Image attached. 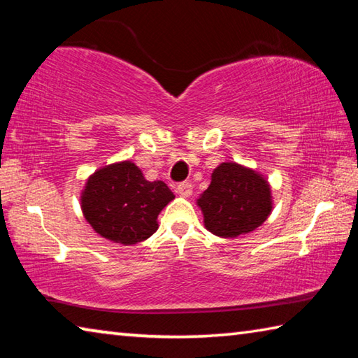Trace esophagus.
<instances>
[{
    "label": "esophagus",
    "mask_w": 358,
    "mask_h": 358,
    "mask_svg": "<svg viewBox=\"0 0 358 358\" xmlns=\"http://www.w3.org/2000/svg\"><path fill=\"white\" fill-rule=\"evenodd\" d=\"M177 192L181 197H189L192 194V185L187 183V181H183V183H180L177 186Z\"/></svg>",
    "instance_id": "1"
}]
</instances>
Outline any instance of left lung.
Wrapping results in <instances>:
<instances>
[{
    "mask_svg": "<svg viewBox=\"0 0 358 358\" xmlns=\"http://www.w3.org/2000/svg\"><path fill=\"white\" fill-rule=\"evenodd\" d=\"M271 202L264 175L237 162H221L197 199L205 227L222 238H235L262 226L273 208Z\"/></svg>",
    "mask_w": 358,
    "mask_h": 358,
    "instance_id": "1",
    "label": "left lung"
}]
</instances>
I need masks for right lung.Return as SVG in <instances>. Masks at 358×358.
<instances>
[{
	"mask_svg": "<svg viewBox=\"0 0 358 358\" xmlns=\"http://www.w3.org/2000/svg\"><path fill=\"white\" fill-rule=\"evenodd\" d=\"M164 181H148L134 162L121 161L96 171L82 191V211L101 237L136 245L157 230V215L173 201Z\"/></svg>",
	"mask_w": 358,
	"mask_h": 358,
	"instance_id": "right-lung-1",
	"label": "right lung"
}]
</instances>
